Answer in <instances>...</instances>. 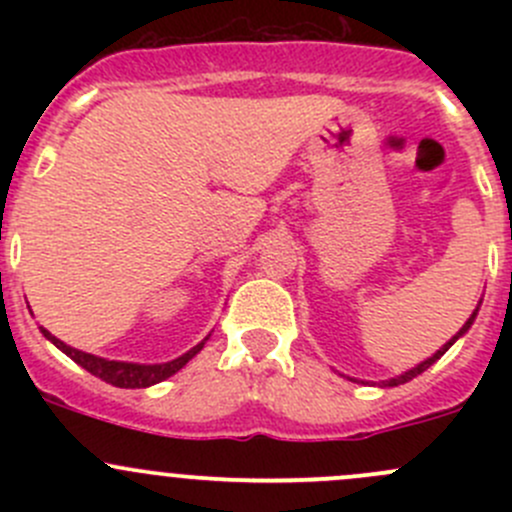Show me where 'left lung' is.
Wrapping results in <instances>:
<instances>
[{
  "instance_id": "left-lung-1",
  "label": "left lung",
  "mask_w": 512,
  "mask_h": 512,
  "mask_svg": "<svg viewBox=\"0 0 512 512\" xmlns=\"http://www.w3.org/2000/svg\"><path fill=\"white\" fill-rule=\"evenodd\" d=\"M476 314H478V309H476V312H473V314H471V319H468V322H466V324H463V329H461V332H458V334H456V337H453V339H451V342H446V344H443V347H441V349H438V352H436V354H433V356H431V359H426V361H423V364H418V366H416V369L406 371V374L396 376V379H389V381H384V386H399V384H406V381L416 379V376H418V374H423V371H426V369H428V366H431V364H436V361H438V359H441V356H443V354H446V352H448V349H451V344H453V342H456V339H458V337H461V334H466V332H468V327H471V324H473V319H476Z\"/></svg>"
}]
</instances>
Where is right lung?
Listing matches in <instances>:
<instances>
[{
	"instance_id": "add662e5",
	"label": "right lung",
	"mask_w": 512,
	"mask_h": 512,
	"mask_svg": "<svg viewBox=\"0 0 512 512\" xmlns=\"http://www.w3.org/2000/svg\"><path fill=\"white\" fill-rule=\"evenodd\" d=\"M44 332L46 339H51V342L56 344V347L61 349L66 356H71V359L76 361L79 366H84L89 374L98 376L101 381H106V384L111 386H118V389H146V386H153L158 384V381L168 379V376H173L175 371L183 369L185 364H188L190 359H193L195 354L203 349L205 342H200L198 347L190 349L188 354L178 356V359L168 361V364H153V366H146V364H126V361H108V359H98L94 354H86V352H79V349L69 347V344H64L61 339L51 337L46 329H41Z\"/></svg>"
}]
</instances>
